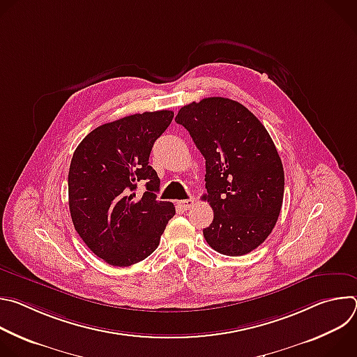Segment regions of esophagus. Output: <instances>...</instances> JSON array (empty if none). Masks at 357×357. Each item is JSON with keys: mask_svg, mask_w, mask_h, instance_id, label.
I'll return each instance as SVG.
<instances>
[{"mask_svg": "<svg viewBox=\"0 0 357 357\" xmlns=\"http://www.w3.org/2000/svg\"><path fill=\"white\" fill-rule=\"evenodd\" d=\"M176 205L179 206V208H182L183 211H189L190 208H193L195 206V199L193 197H190V199H183V200H178V203Z\"/></svg>", "mask_w": 357, "mask_h": 357, "instance_id": "obj_1", "label": "esophagus"}]
</instances>
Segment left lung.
I'll use <instances>...</instances> for the list:
<instances>
[{
  "label": "left lung",
  "mask_w": 357,
  "mask_h": 357,
  "mask_svg": "<svg viewBox=\"0 0 357 357\" xmlns=\"http://www.w3.org/2000/svg\"><path fill=\"white\" fill-rule=\"evenodd\" d=\"M183 126L206 160V189L213 222L208 244L225 256H243L273 231L284 197V168L260 120L243 105L208 97L183 106Z\"/></svg>",
  "instance_id": "left-lung-1"
}]
</instances>
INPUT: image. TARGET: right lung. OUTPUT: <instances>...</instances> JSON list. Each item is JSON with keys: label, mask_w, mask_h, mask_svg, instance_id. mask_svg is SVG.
<instances>
[{"label": "right lung", "mask_w": 357, "mask_h": 357, "mask_svg": "<svg viewBox=\"0 0 357 357\" xmlns=\"http://www.w3.org/2000/svg\"><path fill=\"white\" fill-rule=\"evenodd\" d=\"M172 119L169 110L127 116L94 128L73 152L68 178L72 222L84 244L110 266L146 259L175 215L171 202L157 200L161 182L148 162ZM139 183L146 185L141 197L135 193Z\"/></svg>", "instance_id": "obj_1"}]
</instances>
